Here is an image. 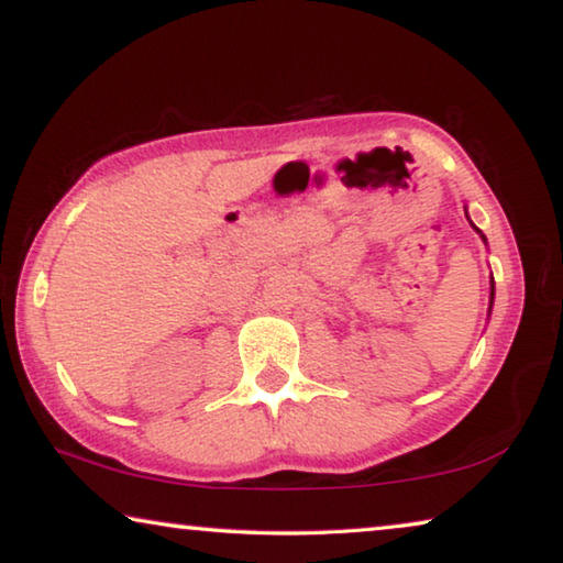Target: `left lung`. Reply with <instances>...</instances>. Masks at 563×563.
<instances>
[{"mask_svg":"<svg viewBox=\"0 0 563 563\" xmlns=\"http://www.w3.org/2000/svg\"><path fill=\"white\" fill-rule=\"evenodd\" d=\"M464 213H466V206H464ZM466 218H470V216H466ZM470 223H472V221H470ZM472 228H474V231H476V233H479V238H482V241H484V243H487V238H484V233L479 231V228H476L474 223H472ZM489 283H492V292H489V312H492V305H494V278H492Z\"/></svg>","mask_w":563,"mask_h":563,"instance_id":"left-lung-1","label":"left lung"}]
</instances>
